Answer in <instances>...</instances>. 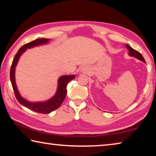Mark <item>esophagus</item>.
<instances>
[{"mask_svg": "<svg viewBox=\"0 0 156 156\" xmlns=\"http://www.w3.org/2000/svg\"><path fill=\"white\" fill-rule=\"evenodd\" d=\"M81 72L83 73H88L89 72V69L87 67H84L82 68Z\"/></svg>", "mask_w": 156, "mask_h": 156, "instance_id": "obj_1", "label": "esophagus"}]
</instances>
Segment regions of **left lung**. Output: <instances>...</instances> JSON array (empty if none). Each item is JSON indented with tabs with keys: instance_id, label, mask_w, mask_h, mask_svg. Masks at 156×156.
Wrapping results in <instances>:
<instances>
[{
	"instance_id": "1",
	"label": "left lung",
	"mask_w": 156,
	"mask_h": 156,
	"mask_svg": "<svg viewBox=\"0 0 156 156\" xmlns=\"http://www.w3.org/2000/svg\"><path fill=\"white\" fill-rule=\"evenodd\" d=\"M126 48L129 49V54L130 55V56L135 57V58H136L140 60L141 61L145 62V60L140 53L138 52V51H136V50H135V49H133L131 47L128 45V44H126Z\"/></svg>"
}]
</instances>
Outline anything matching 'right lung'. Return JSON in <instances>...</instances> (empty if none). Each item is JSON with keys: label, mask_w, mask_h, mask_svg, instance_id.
<instances>
[{"label": "right lung", "mask_w": 156, "mask_h": 156, "mask_svg": "<svg viewBox=\"0 0 156 156\" xmlns=\"http://www.w3.org/2000/svg\"><path fill=\"white\" fill-rule=\"evenodd\" d=\"M49 41L47 38H39L30 43H27L22 46L17 51L13 60L12 64L10 69V80H11L13 90L14 91L15 96L20 103L23 106L28 108L29 109L40 113H49L57 109L61 104L67 94V86L69 82L75 78V76H62L58 80V87L57 92L55 96L49 100L43 102H30L20 96L19 92L16 87L15 82V68L17 62L19 60L20 56L24 52L26 49L31 47L41 45V44L47 43Z\"/></svg>", "instance_id": "1"}]
</instances>
